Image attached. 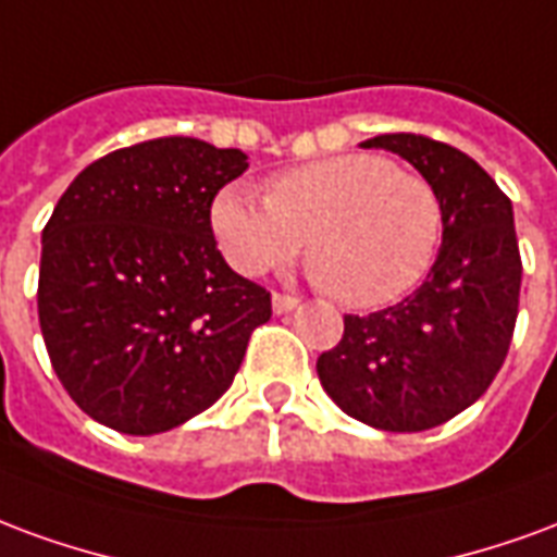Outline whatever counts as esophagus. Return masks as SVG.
I'll return each mask as SVG.
<instances>
[{
	"label": "esophagus",
	"mask_w": 557,
	"mask_h": 557,
	"mask_svg": "<svg viewBox=\"0 0 557 557\" xmlns=\"http://www.w3.org/2000/svg\"><path fill=\"white\" fill-rule=\"evenodd\" d=\"M299 306V299L290 294H273V311L275 314H287V311H294Z\"/></svg>",
	"instance_id": "34e87169"
}]
</instances>
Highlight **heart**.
Instances as JSON below:
<instances>
[{
    "mask_svg": "<svg viewBox=\"0 0 557 557\" xmlns=\"http://www.w3.org/2000/svg\"><path fill=\"white\" fill-rule=\"evenodd\" d=\"M213 234L239 273L290 261L308 237L311 273L350 308L395 302L433 267L442 201L421 174L376 153H344L278 174L267 198L231 184L210 210Z\"/></svg>",
    "mask_w": 557,
    "mask_h": 557,
    "instance_id": "1",
    "label": "heart"
}]
</instances>
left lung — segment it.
<instances>
[{"instance_id":"8db88e82","label":"left lung","mask_w":557,"mask_h":557,"mask_svg":"<svg viewBox=\"0 0 557 557\" xmlns=\"http://www.w3.org/2000/svg\"><path fill=\"white\" fill-rule=\"evenodd\" d=\"M362 148L404 157L436 189L442 249L404 302L344 318L318 376L356 421L418 433L472 407L505 364L522 284L513 207L472 157L445 141L385 133Z\"/></svg>"}]
</instances>
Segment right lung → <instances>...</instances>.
Segmentation results:
<instances>
[{"instance_id": "1", "label": "right lung", "mask_w": 557, "mask_h": 557, "mask_svg": "<svg viewBox=\"0 0 557 557\" xmlns=\"http://www.w3.org/2000/svg\"><path fill=\"white\" fill-rule=\"evenodd\" d=\"M189 136L112 150L44 228L38 320L52 371L100 424L153 436L228 392L270 294L231 270L210 205L249 169Z\"/></svg>"}]
</instances>
